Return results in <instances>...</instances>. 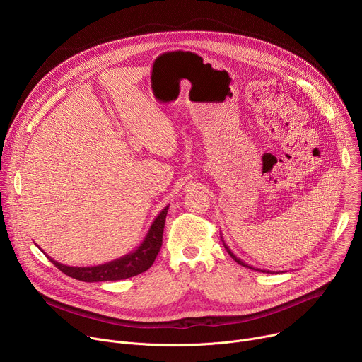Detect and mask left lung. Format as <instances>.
Here are the masks:
<instances>
[{
  "label": "left lung",
  "instance_id": "8db88e82",
  "mask_svg": "<svg viewBox=\"0 0 362 362\" xmlns=\"http://www.w3.org/2000/svg\"><path fill=\"white\" fill-rule=\"evenodd\" d=\"M222 242H223V246H225V249L228 250V253L232 256V259L233 261H236L239 265H242V267H245V268H249V269H255V271H257V272H267V274H275V272H271V271H267V269H259V268H253V267H250V265H247V264H245L242 259H239V257L229 249V246L225 243V240H223V238H222Z\"/></svg>",
  "mask_w": 362,
  "mask_h": 362
}]
</instances>
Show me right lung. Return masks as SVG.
I'll return each instance as SVG.
<instances>
[{"label":"right lung","mask_w":362,"mask_h":362,"mask_svg":"<svg viewBox=\"0 0 362 362\" xmlns=\"http://www.w3.org/2000/svg\"><path fill=\"white\" fill-rule=\"evenodd\" d=\"M169 211V206L158 215L151 223L146 238L137 249L119 257L116 261L97 265V267H67L53 257L48 256V259L53 262L62 272L66 275L83 281V282H103V281H120L136 276L141 272H146L156 259V256L162 247L165 221Z\"/></svg>","instance_id":"obj_1"}]
</instances>
